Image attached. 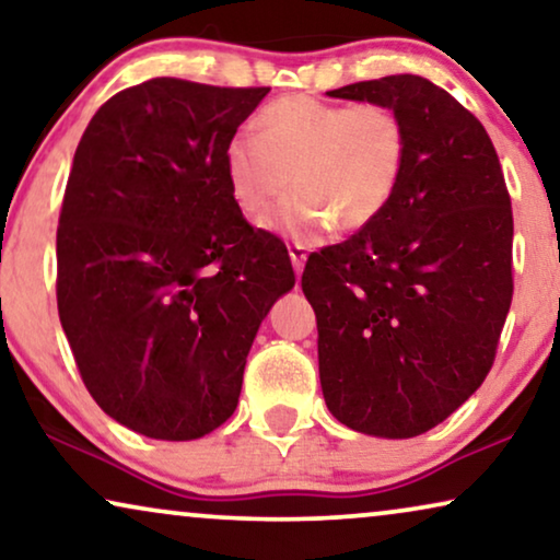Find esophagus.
<instances>
[{"label":"esophagus","instance_id":"obj_1","mask_svg":"<svg viewBox=\"0 0 560 560\" xmlns=\"http://www.w3.org/2000/svg\"><path fill=\"white\" fill-rule=\"evenodd\" d=\"M290 252V259H293V267H295V275L303 272V265H305V257H308V249L303 247V244H290L288 247Z\"/></svg>","mask_w":560,"mask_h":560}]
</instances>
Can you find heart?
Listing matches in <instances>:
<instances>
[{
	"mask_svg": "<svg viewBox=\"0 0 560 560\" xmlns=\"http://www.w3.org/2000/svg\"><path fill=\"white\" fill-rule=\"evenodd\" d=\"M408 158V127L380 102L336 104L308 94L275 98L255 117V137H234L224 171L244 217L275 219L298 244L316 242L336 224L359 232L393 203Z\"/></svg>",
	"mask_w": 560,
	"mask_h": 560,
	"instance_id": "obj_1",
	"label": "heart"
}]
</instances>
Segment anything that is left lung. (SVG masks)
<instances>
[{
    "mask_svg": "<svg viewBox=\"0 0 560 560\" xmlns=\"http://www.w3.org/2000/svg\"><path fill=\"white\" fill-rule=\"evenodd\" d=\"M328 96L393 106L408 158L387 211L305 262L320 389L343 425L412 439L462 408L494 364L515 288L508 183L481 121L420 75Z\"/></svg>",
    "mask_w": 560,
    "mask_h": 560,
    "instance_id": "1",
    "label": "left lung"
}]
</instances>
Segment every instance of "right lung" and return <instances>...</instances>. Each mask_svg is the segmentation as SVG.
Listing matches in <instances>:
<instances>
[{
  "mask_svg": "<svg viewBox=\"0 0 560 560\" xmlns=\"http://www.w3.org/2000/svg\"><path fill=\"white\" fill-rule=\"evenodd\" d=\"M267 91L160 75L98 106L75 148L58 316L98 408L148 439L232 418L257 328L295 285L288 247L244 219L224 171Z\"/></svg>",
  "mask_w": 560,
  "mask_h": 560,
  "instance_id": "right-lung-1",
  "label": "right lung"
}]
</instances>
